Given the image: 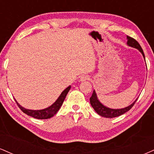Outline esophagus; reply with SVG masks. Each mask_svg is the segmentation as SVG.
I'll list each match as a JSON object with an SVG mask.
<instances>
[{
    "instance_id": "1",
    "label": "esophagus",
    "mask_w": 154,
    "mask_h": 154,
    "mask_svg": "<svg viewBox=\"0 0 154 154\" xmlns=\"http://www.w3.org/2000/svg\"><path fill=\"white\" fill-rule=\"evenodd\" d=\"M88 79H89V77L87 75H83L82 77H80V81H85V80H88Z\"/></svg>"
}]
</instances>
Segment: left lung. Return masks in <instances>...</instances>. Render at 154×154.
<instances>
[{"label": "left lung", "mask_w": 154, "mask_h": 154, "mask_svg": "<svg viewBox=\"0 0 154 154\" xmlns=\"http://www.w3.org/2000/svg\"><path fill=\"white\" fill-rule=\"evenodd\" d=\"M127 38H128V45L129 46L135 48H137L141 54L143 56V58L145 59V55L143 53V51L142 48H141L137 40H135L134 38H131V37L127 36ZM136 99L135 101L132 103L131 105H130L129 106H127L125 108H123V109H110V108H108L105 106H103L100 102L99 100L97 98V95L95 93V91H93V94H92V96L90 98V102H91V104L92 107L94 109V110L96 111L97 114H99L100 116H103V117L106 118H114L116 117V116H119L120 115H122L123 114L126 113L127 111H128L130 109H132V107L133 106L134 104L135 103Z\"/></svg>", "instance_id": "left-lung-1"}]
</instances>
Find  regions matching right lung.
<instances>
[{"label": "right lung", "instance_id": "add662e5", "mask_svg": "<svg viewBox=\"0 0 154 154\" xmlns=\"http://www.w3.org/2000/svg\"><path fill=\"white\" fill-rule=\"evenodd\" d=\"M71 86H69L68 88H66V89L63 91L61 94L60 95V96L58 98V99L54 102L51 106L46 108V109H42V110H30V109H26L25 108L22 107L20 104H19L17 102V105L19 107V109L22 110L24 114H27L28 116H30L32 117H34L35 119H49V118L54 116L55 114L57 113V111L59 110V109L61 108V105H62L63 100H64L65 98H66L67 93L69 91Z\"/></svg>", "mask_w": 154, "mask_h": 154}]
</instances>
